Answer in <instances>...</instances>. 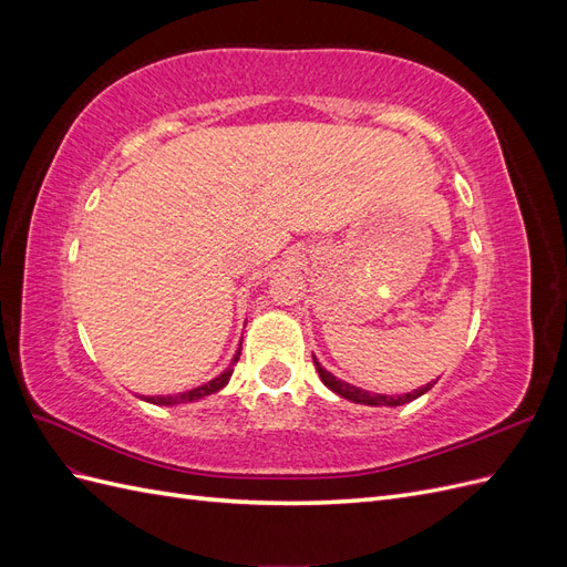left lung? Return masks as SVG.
<instances>
[{
	"label": "left lung",
	"mask_w": 567,
	"mask_h": 567,
	"mask_svg": "<svg viewBox=\"0 0 567 567\" xmlns=\"http://www.w3.org/2000/svg\"><path fill=\"white\" fill-rule=\"evenodd\" d=\"M312 357H315V354H312ZM315 367H317L319 379H321V383H323L326 388L333 390L336 394H340V398H346V400L357 402V404H367V406H402V404H406V402H414L416 398H421V394H425L427 390H431V388L435 385V381H433V383H427V385H423V388H419V390H414V392H406V394H398V398H392V394L369 392V390L354 388V385H350V383H346V381L336 379V375H333L331 371H326V369L317 362V357H315Z\"/></svg>",
	"instance_id": "obj_1"
}]
</instances>
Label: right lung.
Instances as JSON below:
<instances>
[{"instance_id":"add662e5","label":"right lung","mask_w":567,"mask_h":567,"mask_svg":"<svg viewBox=\"0 0 567 567\" xmlns=\"http://www.w3.org/2000/svg\"><path fill=\"white\" fill-rule=\"evenodd\" d=\"M238 357H241V350H236V354H234V359H231V364L221 371L217 379H213V381H208V383H203V385H198V388H194V390H186V392H177V394H158V398H144L142 400H146V402H151V404H161V406H175V404H186V402H198V400H203V398H208V394H215V392H219L221 388H225L227 383H229V379H231V373H234V364L238 362Z\"/></svg>"}]
</instances>
